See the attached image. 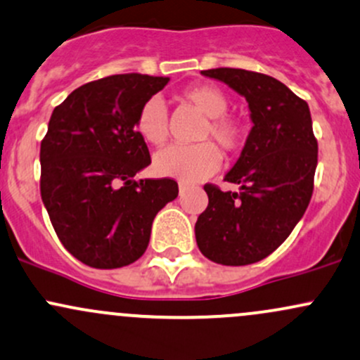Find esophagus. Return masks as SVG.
<instances>
[{
	"label": "esophagus",
	"mask_w": 360,
	"mask_h": 360,
	"mask_svg": "<svg viewBox=\"0 0 360 360\" xmlns=\"http://www.w3.org/2000/svg\"><path fill=\"white\" fill-rule=\"evenodd\" d=\"M188 191V184H184V183H179V193L181 195H184V193Z\"/></svg>",
	"instance_id": "1"
}]
</instances>
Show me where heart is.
Listing matches in <instances>:
<instances>
[{
	"mask_svg": "<svg viewBox=\"0 0 360 360\" xmlns=\"http://www.w3.org/2000/svg\"><path fill=\"white\" fill-rule=\"evenodd\" d=\"M183 98L203 113L207 124L200 138L212 136L224 151H234L241 146L245 129L236 119L224 115L228 112L229 100L221 89L214 86H193L183 93ZM136 131L150 145H162L169 136L167 112L158 98H151L141 107L136 119ZM221 162V153L214 143H198L191 146L172 145L160 150L153 158V169L158 176L172 177L183 183H195L214 174Z\"/></svg>",
	"mask_w": 360,
	"mask_h": 360,
	"instance_id": "1",
	"label": "heart"
}]
</instances>
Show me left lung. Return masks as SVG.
<instances>
[{
  "label": "left lung",
  "mask_w": 360,
  "mask_h": 360,
  "mask_svg": "<svg viewBox=\"0 0 360 360\" xmlns=\"http://www.w3.org/2000/svg\"><path fill=\"white\" fill-rule=\"evenodd\" d=\"M247 100L252 129L224 176L240 191L205 184L209 207L195 224L196 245L212 262L247 266L271 255L307 210L317 167L309 105L271 75L243 69L202 70Z\"/></svg>",
  "instance_id": "1"
}]
</instances>
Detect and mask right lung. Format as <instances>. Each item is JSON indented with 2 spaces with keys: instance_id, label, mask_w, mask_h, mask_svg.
Returning a JSON list of instances; mask_svg holds the SVG:
<instances>
[{
  "instance_id": "obj_1",
  "label": "right lung",
  "mask_w": 360,
  "mask_h": 360,
  "mask_svg": "<svg viewBox=\"0 0 360 360\" xmlns=\"http://www.w3.org/2000/svg\"><path fill=\"white\" fill-rule=\"evenodd\" d=\"M169 81L110 75L74 89L51 113L41 141V198L62 245L86 266L136 262L155 215L179 193L174 179L134 181L151 164L136 119Z\"/></svg>"
}]
</instances>
